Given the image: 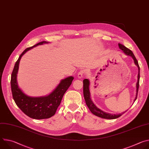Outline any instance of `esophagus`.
Returning <instances> with one entry per match:
<instances>
[{"label": "esophagus", "mask_w": 149, "mask_h": 149, "mask_svg": "<svg viewBox=\"0 0 149 149\" xmlns=\"http://www.w3.org/2000/svg\"><path fill=\"white\" fill-rule=\"evenodd\" d=\"M86 71L85 70H80L78 73V77L79 78H82L84 77V75L86 74Z\"/></svg>", "instance_id": "1"}]
</instances>
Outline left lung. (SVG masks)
Listing matches in <instances>:
<instances>
[{"mask_svg": "<svg viewBox=\"0 0 149 149\" xmlns=\"http://www.w3.org/2000/svg\"><path fill=\"white\" fill-rule=\"evenodd\" d=\"M118 47L120 48V49H121L126 55H130L131 56L134 61L135 64L139 68V74H138V80H137V82L136 84V87H137V93H136V98L134 100V101H136V100L137 99V93H138V90H139V79H140V67L139 65V63L138 61L136 59V58L135 57L134 55L133 54V52L129 49V48H126L124 45L121 44H118ZM83 93H84V99L86 100V102L87 105L88 106V107L89 108L90 110L91 111V112L94 114V115L101 117L102 118H106V119H115V118H117L118 117H120L121 116H122L124 113H125V112L118 114H109V113H105L104 111H102V110H101L100 109H99L98 108H97L96 106L94 105V104L93 103V102L92 101L91 98H90V90H89V86H90V81L88 79H85L83 80Z\"/></svg>", "mask_w": 149, "mask_h": 149, "instance_id": "left-lung-1", "label": "left lung"}]
</instances>
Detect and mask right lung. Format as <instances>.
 Listing matches in <instances>:
<instances>
[{
    "label": "right lung",
    "mask_w": 149,
    "mask_h": 149,
    "mask_svg": "<svg viewBox=\"0 0 149 149\" xmlns=\"http://www.w3.org/2000/svg\"><path fill=\"white\" fill-rule=\"evenodd\" d=\"M45 43L48 42L42 41L31 47L26 48L21 54L16 62L11 75V90L13 98L16 104L26 116L33 119H45L53 116L56 113L63 95L71 86L74 79L73 77H69L62 79L52 93L46 97H31L25 95L19 88L16 76L21 57L28 50Z\"/></svg>",
    "instance_id": "right-lung-1"
}]
</instances>
